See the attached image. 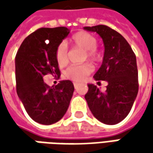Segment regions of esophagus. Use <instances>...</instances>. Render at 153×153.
I'll return each instance as SVG.
<instances>
[{
    "label": "esophagus",
    "mask_w": 153,
    "mask_h": 153,
    "mask_svg": "<svg viewBox=\"0 0 153 153\" xmlns=\"http://www.w3.org/2000/svg\"><path fill=\"white\" fill-rule=\"evenodd\" d=\"M74 87H75V88H78V86L80 85L79 83H77V82H74Z\"/></svg>",
    "instance_id": "34e87169"
}]
</instances>
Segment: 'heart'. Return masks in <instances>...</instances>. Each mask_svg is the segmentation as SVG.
Wrapping results in <instances>:
<instances>
[{
	"label": "heart",
	"mask_w": 153,
	"mask_h": 153,
	"mask_svg": "<svg viewBox=\"0 0 153 153\" xmlns=\"http://www.w3.org/2000/svg\"><path fill=\"white\" fill-rule=\"evenodd\" d=\"M71 41L75 47L84 50L85 53L83 55V60H87L88 59L91 61L99 60L100 54L95 48L97 46V39L94 36L86 31H79L72 36ZM55 56L56 60L59 65L64 66L67 65L69 61L68 48L65 42L59 43L57 47ZM93 71L94 67L90 63L74 65L67 68L65 72V76L66 78L74 82H82L88 75L92 73Z\"/></svg>",
	"instance_id": "obj_1"
}]
</instances>
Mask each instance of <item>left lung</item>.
I'll use <instances>...</instances> for the list:
<instances>
[{
    "label": "left lung",
    "mask_w": 153,
    "mask_h": 153,
    "mask_svg": "<svg viewBox=\"0 0 153 153\" xmlns=\"http://www.w3.org/2000/svg\"><path fill=\"white\" fill-rule=\"evenodd\" d=\"M102 38L105 53L102 65L94 78L106 81L105 92L97 86L88 84L85 100L93 115L100 122L114 125L129 113L138 94V70L136 57L125 38L106 25L84 27Z\"/></svg>",
    "instance_id": "left-lung-1"
}]
</instances>
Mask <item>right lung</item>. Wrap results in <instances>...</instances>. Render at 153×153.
Masks as SVG:
<instances>
[{"instance_id":"obj_1","label":"right lung","mask_w":153,"mask_h":153,"mask_svg":"<svg viewBox=\"0 0 153 153\" xmlns=\"http://www.w3.org/2000/svg\"><path fill=\"white\" fill-rule=\"evenodd\" d=\"M69 33L66 27L38 29L24 40L15 57L17 94L28 115L41 124L60 120L73 95L70 80L52 87L43 81L48 74L60 76L56 48Z\"/></svg>"}]
</instances>
